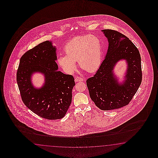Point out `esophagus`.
Wrapping results in <instances>:
<instances>
[{"label": "esophagus", "mask_w": 158, "mask_h": 158, "mask_svg": "<svg viewBox=\"0 0 158 158\" xmlns=\"http://www.w3.org/2000/svg\"><path fill=\"white\" fill-rule=\"evenodd\" d=\"M83 81V79L81 77H75V81L76 82L77 81Z\"/></svg>", "instance_id": "obj_1"}]
</instances>
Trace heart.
<instances>
[{
    "label": "heart",
    "instance_id": "heart-1",
    "mask_svg": "<svg viewBox=\"0 0 158 158\" xmlns=\"http://www.w3.org/2000/svg\"><path fill=\"white\" fill-rule=\"evenodd\" d=\"M65 56L58 58L59 65L68 73L77 68L75 62L87 72H93L100 67L102 56V44L98 36L85 35L77 36L67 43L64 48Z\"/></svg>",
    "mask_w": 158,
    "mask_h": 158
}]
</instances>
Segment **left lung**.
<instances>
[{"instance_id": "left-lung-1", "label": "left lung", "mask_w": 158, "mask_h": 158, "mask_svg": "<svg viewBox=\"0 0 158 158\" xmlns=\"http://www.w3.org/2000/svg\"><path fill=\"white\" fill-rule=\"evenodd\" d=\"M109 46L105 59L93 77L86 81L92 101L101 110L118 109L129 104L142 81L141 56L138 48L127 36L112 29L102 31ZM128 64L125 80L119 84L113 70L116 63Z\"/></svg>"}]
</instances>
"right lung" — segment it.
<instances>
[{
    "mask_svg": "<svg viewBox=\"0 0 158 158\" xmlns=\"http://www.w3.org/2000/svg\"><path fill=\"white\" fill-rule=\"evenodd\" d=\"M56 60V48L47 40L24 54L17 72V81L24 104L46 119H59L65 115L75 85L73 76L58 71ZM35 72L44 75L45 82L41 88H35L31 82V76Z\"/></svg>",
    "mask_w": 158,
    "mask_h": 158,
    "instance_id": "add662e5",
    "label": "right lung"
}]
</instances>
